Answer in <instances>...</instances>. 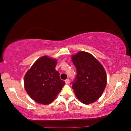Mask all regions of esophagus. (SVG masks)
<instances>
[{
  "label": "esophagus",
  "mask_w": 131,
  "mask_h": 131,
  "mask_svg": "<svg viewBox=\"0 0 131 131\" xmlns=\"http://www.w3.org/2000/svg\"><path fill=\"white\" fill-rule=\"evenodd\" d=\"M69 83H70V80H69V79L65 80V83H66V84H69Z\"/></svg>",
  "instance_id": "34e87169"
}]
</instances>
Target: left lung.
<instances>
[{
    "label": "left lung",
    "mask_w": 131,
    "mask_h": 131,
    "mask_svg": "<svg viewBox=\"0 0 131 131\" xmlns=\"http://www.w3.org/2000/svg\"><path fill=\"white\" fill-rule=\"evenodd\" d=\"M77 74L72 87L77 98L86 105L94 103L102 95L107 84L105 69L90 53L79 51L72 55Z\"/></svg>",
    "instance_id": "obj_1"
}]
</instances>
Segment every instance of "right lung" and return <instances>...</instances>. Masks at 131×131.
I'll return each mask as SVG.
<instances>
[{
    "label": "right lung",
    "mask_w": 131,
    "mask_h": 131,
    "mask_svg": "<svg viewBox=\"0 0 131 131\" xmlns=\"http://www.w3.org/2000/svg\"><path fill=\"white\" fill-rule=\"evenodd\" d=\"M57 61L47 56L40 58L24 77V87L33 100L43 105L52 102L65 85L55 70Z\"/></svg>",
    "instance_id": "1"
}]
</instances>
